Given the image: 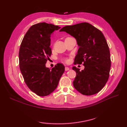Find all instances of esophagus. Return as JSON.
I'll list each match as a JSON object with an SVG mask.
<instances>
[{
	"instance_id": "34e87169",
	"label": "esophagus",
	"mask_w": 127,
	"mask_h": 127,
	"mask_svg": "<svg viewBox=\"0 0 127 127\" xmlns=\"http://www.w3.org/2000/svg\"><path fill=\"white\" fill-rule=\"evenodd\" d=\"M69 70V68H68V67L66 66L65 68V71H68V70Z\"/></svg>"
}]
</instances>
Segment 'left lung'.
<instances>
[{
  "mask_svg": "<svg viewBox=\"0 0 127 127\" xmlns=\"http://www.w3.org/2000/svg\"><path fill=\"white\" fill-rule=\"evenodd\" d=\"M61 32H65L76 40L79 46L74 64L83 63L85 69L76 72L74 87L83 95L98 93L106 84L111 67L110 50L103 34L91 24L83 22L64 27Z\"/></svg>",
  "mask_w": 127,
  "mask_h": 127,
  "instance_id": "obj_1",
  "label": "left lung"
}]
</instances>
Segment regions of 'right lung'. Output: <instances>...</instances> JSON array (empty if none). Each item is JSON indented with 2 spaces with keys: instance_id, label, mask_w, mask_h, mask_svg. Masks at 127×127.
<instances>
[{
  "instance_id": "right-lung-1",
  "label": "right lung",
  "mask_w": 127,
  "mask_h": 127,
  "mask_svg": "<svg viewBox=\"0 0 127 127\" xmlns=\"http://www.w3.org/2000/svg\"><path fill=\"white\" fill-rule=\"evenodd\" d=\"M60 27L45 22L33 25L24 36L19 51V63L24 80L36 95L44 96L56 90L65 70L61 63L52 69L46 67L52 53L50 37Z\"/></svg>"
}]
</instances>
